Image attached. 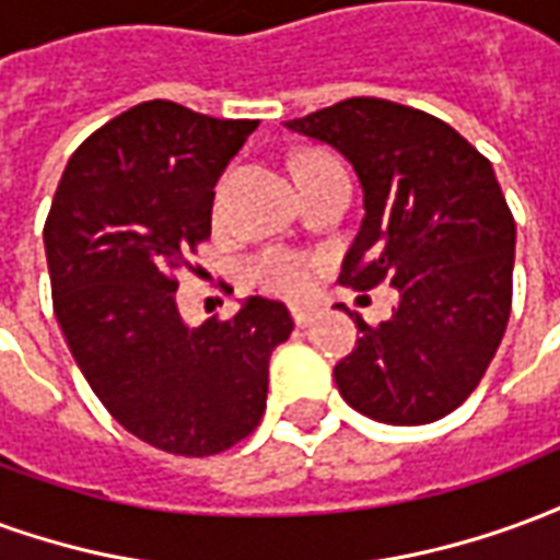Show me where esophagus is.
<instances>
[{"mask_svg":"<svg viewBox=\"0 0 560 560\" xmlns=\"http://www.w3.org/2000/svg\"><path fill=\"white\" fill-rule=\"evenodd\" d=\"M291 315H293V324H296V327H308V324H312V320L317 317V308L315 305L296 303V305H291Z\"/></svg>","mask_w":560,"mask_h":560,"instance_id":"obj_1","label":"esophagus"}]
</instances>
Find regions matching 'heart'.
<instances>
[{"instance_id":"1","label":"heart","mask_w":560,"mask_h":560,"mask_svg":"<svg viewBox=\"0 0 560 560\" xmlns=\"http://www.w3.org/2000/svg\"><path fill=\"white\" fill-rule=\"evenodd\" d=\"M320 161L329 159L327 155H303L296 161V171L308 167V164H320ZM248 279L269 293L296 296V293L308 291V284H312V260L300 252H291V248H267L264 255L252 260Z\"/></svg>"}]
</instances>
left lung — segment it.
I'll return each instance as SVG.
<instances>
[{"instance_id": "left-lung-1", "label": "left lung", "mask_w": 560, "mask_h": 560, "mask_svg": "<svg viewBox=\"0 0 560 560\" xmlns=\"http://www.w3.org/2000/svg\"><path fill=\"white\" fill-rule=\"evenodd\" d=\"M351 161L365 215L341 264V284L384 279L399 305L363 332L332 375L353 411L422 425L456 411L504 339L513 300L516 224L489 159L441 119L348 98L284 122Z\"/></svg>"}]
</instances>
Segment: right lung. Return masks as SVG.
<instances>
[{
  "mask_svg": "<svg viewBox=\"0 0 560 560\" xmlns=\"http://www.w3.org/2000/svg\"><path fill=\"white\" fill-rule=\"evenodd\" d=\"M255 119L143 102L71 155L44 224L54 312L74 363L122 429L173 456H212L257 429L288 305L248 296L188 327L176 272L212 231L215 183Z\"/></svg>",
  "mask_w": 560,
  "mask_h": 560,
  "instance_id": "obj_1",
  "label": "right lung"
}]
</instances>
